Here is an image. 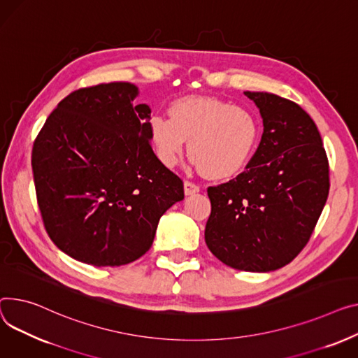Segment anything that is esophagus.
<instances>
[{"label":"esophagus","instance_id":"esophagus-1","mask_svg":"<svg viewBox=\"0 0 358 358\" xmlns=\"http://www.w3.org/2000/svg\"><path fill=\"white\" fill-rule=\"evenodd\" d=\"M199 192H200V187L197 184H194L192 181H185L184 182V193H185V196H193V194H196Z\"/></svg>","mask_w":358,"mask_h":358}]
</instances>
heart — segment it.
<instances>
[{
	"mask_svg": "<svg viewBox=\"0 0 358 358\" xmlns=\"http://www.w3.org/2000/svg\"><path fill=\"white\" fill-rule=\"evenodd\" d=\"M157 157L174 166L188 141V155L203 176L224 180L239 174L256 152L260 129L248 109L216 98H184L169 109V117L150 119Z\"/></svg>",
	"mask_w": 358,
	"mask_h": 358,
	"instance_id": "obj_1",
	"label": "heart"
}]
</instances>
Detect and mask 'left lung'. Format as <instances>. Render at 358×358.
Returning a JSON list of instances; mask_svg holds the SVG:
<instances>
[{
    "instance_id": "8db88e82",
    "label": "left lung",
    "mask_w": 358,
    "mask_h": 358,
    "mask_svg": "<svg viewBox=\"0 0 358 358\" xmlns=\"http://www.w3.org/2000/svg\"><path fill=\"white\" fill-rule=\"evenodd\" d=\"M264 119L246 170L208 187L204 239L224 265L271 272L305 248L329 192V170L315 122L299 105L266 92H245Z\"/></svg>"
}]
</instances>
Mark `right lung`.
I'll use <instances>...</instances> for the list:
<instances>
[{
    "label": "right lung",
    "instance_id": "obj_1",
    "mask_svg": "<svg viewBox=\"0 0 358 358\" xmlns=\"http://www.w3.org/2000/svg\"><path fill=\"white\" fill-rule=\"evenodd\" d=\"M138 87L102 83L71 92L37 135L31 166L53 243L83 264L121 266L152 246L162 214L184 199L180 177L150 144Z\"/></svg>",
    "mask_w": 358,
    "mask_h": 358
}]
</instances>
